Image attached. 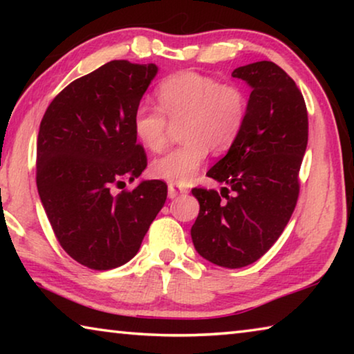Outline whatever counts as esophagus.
I'll use <instances>...</instances> for the list:
<instances>
[{"mask_svg": "<svg viewBox=\"0 0 354 354\" xmlns=\"http://www.w3.org/2000/svg\"><path fill=\"white\" fill-rule=\"evenodd\" d=\"M183 194H187V190L183 187H178L175 184H169V198H176L178 195H183Z\"/></svg>", "mask_w": 354, "mask_h": 354, "instance_id": "obj_1", "label": "esophagus"}]
</instances>
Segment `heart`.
Returning <instances> with one entry per match:
<instances>
[{"mask_svg": "<svg viewBox=\"0 0 354 354\" xmlns=\"http://www.w3.org/2000/svg\"><path fill=\"white\" fill-rule=\"evenodd\" d=\"M159 107L142 103L134 109L133 129L149 151L162 149L170 123L183 119L184 142L151 162V175L170 184H189L205 162L209 148L226 151L247 122L248 98L234 84L195 71H179L159 84Z\"/></svg>", "mask_w": 354, "mask_h": 354, "instance_id": "heart-1", "label": "heart"}]
</instances>
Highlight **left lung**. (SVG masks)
Returning a JSON list of instances; mask_svg holds the SVG:
<instances>
[{"instance_id":"left-lung-1","label":"left lung","mask_w":354,"mask_h":354,"mask_svg":"<svg viewBox=\"0 0 354 354\" xmlns=\"http://www.w3.org/2000/svg\"><path fill=\"white\" fill-rule=\"evenodd\" d=\"M232 77L251 88L247 122L225 158L207 171L225 185L220 194L192 189L200 214L190 236L206 261L241 268L272 248L295 209L308 111L297 84L270 61L239 67Z\"/></svg>"}]
</instances>
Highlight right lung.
<instances>
[{
  "instance_id": "add662e5",
  "label": "right lung",
  "mask_w": 354,
  "mask_h": 354,
  "mask_svg": "<svg viewBox=\"0 0 354 354\" xmlns=\"http://www.w3.org/2000/svg\"><path fill=\"white\" fill-rule=\"evenodd\" d=\"M156 64L111 61L68 84L48 106L37 137V190L61 247L93 270L133 259L167 200V184L143 179L147 167L133 113Z\"/></svg>"
}]
</instances>
